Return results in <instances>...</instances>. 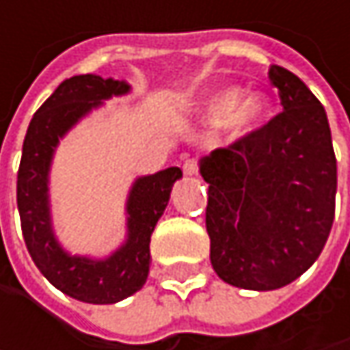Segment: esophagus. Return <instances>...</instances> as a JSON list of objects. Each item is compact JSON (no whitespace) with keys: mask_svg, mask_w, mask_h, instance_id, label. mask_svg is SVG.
<instances>
[{"mask_svg":"<svg viewBox=\"0 0 350 350\" xmlns=\"http://www.w3.org/2000/svg\"><path fill=\"white\" fill-rule=\"evenodd\" d=\"M182 170H184V174L186 176H196L198 174V164H196L194 160H186L184 166H182Z\"/></svg>","mask_w":350,"mask_h":350,"instance_id":"1","label":"esophagus"}]
</instances>
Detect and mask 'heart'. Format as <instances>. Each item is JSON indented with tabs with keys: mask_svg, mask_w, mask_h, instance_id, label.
Returning a JSON list of instances; mask_svg holds the SVG:
<instances>
[{
	"mask_svg": "<svg viewBox=\"0 0 350 350\" xmlns=\"http://www.w3.org/2000/svg\"><path fill=\"white\" fill-rule=\"evenodd\" d=\"M269 115V99L263 93H243L237 87L221 89L208 95L198 107L200 123L208 127L223 125L231 135H249Z\"/></svg>",
	"mask_w": 350,
	"mask_h": 350,
	"instance_id": "1",
	"label": "heart"
}]
</instances>
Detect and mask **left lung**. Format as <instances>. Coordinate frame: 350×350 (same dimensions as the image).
Listing matches in <instances>:
<instances>
[{"label":"left lung","instance_id":"obj_1","mask_svg":"<svg viewBox=\"0 0 350 350\" xmlns=\"http://www.w3.org/2000/svg\"><path fill=\"white\" fill-rule=\"evenodd\" d=\"M284 111L229 148L200 158L206 233L217 275L269 292L320 255L334 221L336 158L324 107L290 70L269 68Z\"/></svg>","mask_w":350,"mask_h":350}]
</instances>
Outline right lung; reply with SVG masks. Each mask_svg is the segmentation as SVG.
Wrapping results in <instances>:
<instances>
[{
  "instance_id": "obj_1",
  "label": "right lung",
  "mask_w": 350,
  "mask_h": 350,
  "mask_svg": "<svg viewBox=\"0 0 350 350\" xmlns=\"http://www.w3.org/2000/svg\"><path fill=\"white\" fill-rule=\"evenodd\" d=\"M131 91L127 81L99 75L70 77L34 113L26 131L18 172V211L26 247L42 275L62 294L87 304H115L144 288L150 273V239L164 215L180 168L139 176L129 188L127 235L107 257L72 255L52 225L50 168L60 139L111 97Z\"/></svg>"
}]
</instances>
